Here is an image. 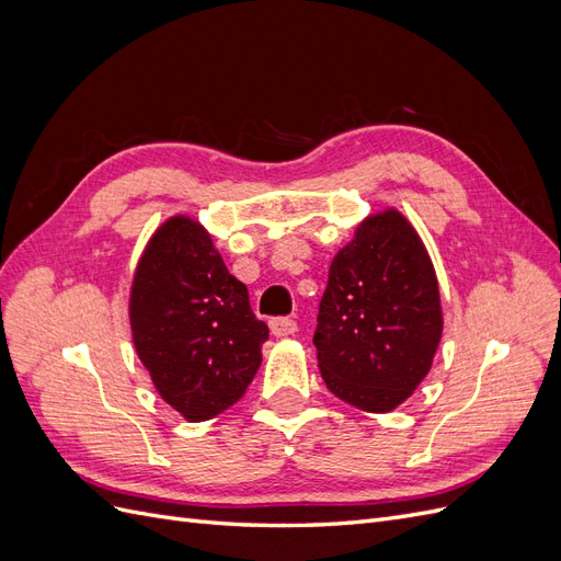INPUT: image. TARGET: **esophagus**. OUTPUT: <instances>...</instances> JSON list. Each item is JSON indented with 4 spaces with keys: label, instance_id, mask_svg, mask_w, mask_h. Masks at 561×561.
I'll return each mask as SVG.
<instances>
[{
    "label": "esophagus",
    "instance_id": "esophagus-1",
    "mask_svg": "<svg viewBox=\"0 0 561 561\" xmlns=\"http://www.w3.org/2000/svg\"><path fill=\"white\" fill-rule=\"evenodd\" d=\"M268 328L274 336H290L297 332V322L293 318H271Z\"/></svg>",
    "mask_w": 561,
    "mask_h": 561
}]
</instances>
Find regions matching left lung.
I'll return each mask as SVG.
<instances>
[{
    "instance_id": "obj_1",
    "label": "left lung",
    "mask_w": 561,
    "mask_h": 561,
    "mask_svg": "<svg viewBox=\"0 0 561 561\" xmlns=\"http://www.w3.org/2000/svg\"><path fill=\"white\" fill-rule=\"evenodd\" d=\"M443 304L431 254L400 210L365 217L334 254L313 344L322 381L365 412H393L433 367Z\"/></svg>"
}]
</instances>
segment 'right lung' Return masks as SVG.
I'll use <instances>...</instances> for the list:
<instances>
[{
    "label": "right lung",
    "mask_w": 561,
    "mask_h": 561,
    "mask_svg": "<svg viewBox=\"0 0 561 561\" xmlns=\"http://www.w3.org/2000/svg\"><path fill=\"white\" fill-rule=\"evenodd\" d=\"M128 318L157 393L194 423L243 398L268 339L248 287L190 215L168 217L151 233L133 274Z\"/></svg>",
    "instance_id": "obj_1"
}]
</instances>
